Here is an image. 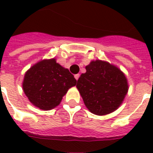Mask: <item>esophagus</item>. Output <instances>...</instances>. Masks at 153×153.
<instances>
[{
  "mask_svg": "<svg viewBox=\"0 0 153 153\" xmlns=\"http://www.w3.org/2000/svg\"><path fill=\"white\" fill-rule=\"evenodd\" d=\"M79 77H80V74H74V78H75V79H76V80H78V79H79Z\"/></svg>",
  "mask_w": 153,
  "mask_h": 153,
  "instance_id": "34e87169",
  "label": "esophagus"
}]
</instances>
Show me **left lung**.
Wrapping results in <instances>:
<instances>
[{"label": "left lung", "instance_id": "1", "mask_svg": "<svg viewBox=\"0 0 153 153\" xmlns=\"http://www.w3.org/2000/svg\"><path fill=\"white\" fill-rule=\"evenodd\" d=\"M86 70L76 87L86 108L100 116L115 111L128 92L125 74L114 65L99 59L91 62Z\"/></svg>", "mask_w": 153, "mask_h": 153}]
</instances>
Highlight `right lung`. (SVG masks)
I'll use <instances>...</instances> for the list:
<instances>
[{
	"label": "right lung",
	"mask_w": 153,
	"mask_h": 153,
	"mask_svg": "<svg viewBox=\"0 0 153 153\" xmlns=\"http://www.w3.org/2000/svg\"><path fill=\"white\" fill-rule=\"evenodd\" d=\"M76 82L69 70L57 63L55 59H51L41 60L27 71L22 86L32 105L50 110L59 105L62 97Z\"/></svg>",
	"instance_id": "1"
}]
</instances>
